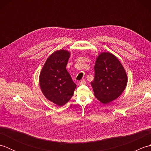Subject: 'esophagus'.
<instances>
[{"mask_svg":"<svg viewBox=\"0 0 151 151\" xmlns=\"http://www.w3.org/2000/svg\"><path fill=\"white\" fill-rule=\"evenodd\" d=\"M86 84V81H82L81 82H80V84L81 85H84Z\"/></svg>","mask_w":151,"mask_h":151,"instance_id":"esophagus-1","label":"esophagus"}]
</instances>
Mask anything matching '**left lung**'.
<instances>
[{
    "label": "left lung",
    "instance_id": "8db88e82",
    "mask_svg": "<svg viewBox=\"0 0 151 151\" xmlns=\"http://www.w3.org/2000/svg\"><path fill=\"white\" fill-rule=\"evenodd\" d=\"M94 69V80L91 82L94 95L102 103L108 104L117 99L126 88V72L117 58L109 52L99 56Z\"/></svg>",
    "mask_w": 151,
    "mask_h": 151
}]
</instances>
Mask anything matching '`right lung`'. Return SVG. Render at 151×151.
Listing matches in <instances>:
<instances>
[{
	"label": "right lung",
	"mask_w": 151,
	"mask_h": 151,
	"mask_svg": "<svg viewBox=\"0 0 151 151\" xmlns=\"http://www.w3.org/2000/svg\"><path fill=\"white\" fill-rule=\"evenodd\" d=\"M70 54L60 50L48 58L40 76V85L47 99L58 106L68 102L76 88L70 75L66 69Z\"/></svg>",
	"instance_id": "right-lung-1"
}]
</instances>
